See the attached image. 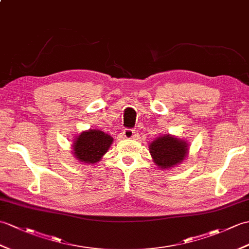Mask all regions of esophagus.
<instances>
[{"mask_svg": "<svg viewBox=\"0 0 249 249\" xmlns=\"http://www.w3.org/2000/svg\"><path fill=\"white\" fill-rule=\"evenodd\" d=\"M123 136L125 139H134L136 137V134H135V130L132 129H124L123 131Z\"/></svg>", "mask_w": 249, "mask_h": 249, "instance_id": "1", "label": "esophagus"}]
</instances>
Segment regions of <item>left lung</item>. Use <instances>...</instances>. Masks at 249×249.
<instances>
[{
  "instance_id": "8db88e82",
  "label": "left lung",
  "mask_w": 249,
  "mask_h": 249,
  "mask_svg": "<svg viewBox=\"0 0 249 249\" xmlns=\"http://www.w3.org/2000/svg\"><path fill=\"white\" fill-rule=\"evenodd\" d=\"M189 146L188 141L166 134L157 137L149 143L148 151L154 163L159 169L169 170L186 160L189 154Z\"/></svg>"
}]
</instances>
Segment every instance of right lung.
<instances>
[{"mask_svg": "<svg viewBox=\"0 0 249 249\" xmlns=\"http://www.w3.org/2000/svg\"><path fill=\"white\" fill-rule=\"evenodd\" d=\"M113 138L98 129L82 131L75 136L72 144V154L79 162L94 164L101 161L103 156L110 148Z\"/></svg>", "mask_w": 249, "mask_h": 249, "instance_id": "right-lung-1", "label": "right lung"}]
</instances>
